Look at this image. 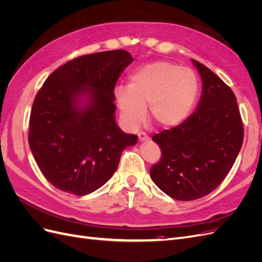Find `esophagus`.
<instances>
[{"label": "esophagus", "instance_id": "1", "mask_svg": "<svg viewBox=\"0 0 262 262\" xmlns=\"http://www.w3.org/2000/svg\"><path fill=\"white\" fill-rule=\"evenodd\" d=\"M138 136H139V142H141V143H142V142H147L148 141V137L146 136L144 132H140Z\"/></svg>", "mask_w": 262, "mask_h": 262}]
</instances>
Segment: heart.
Here are the masks:
<instances>
[{"instance_id": "1", "label": "heart", "mask_w": 262, "mask_h": 262, "mask_svg": "<svg viewBox=\"0 0 262 262\" xmlns=\"http://www.w3.org/2000/svg\"><path fill=\"white\" fill-rule=\"evenodd\" d=\"M199 81L189 68L169 61L148 63L129 76V86H117L115 98L124 123L134 129L145 119L170 129L184 122L195 104Z\"/></svg>"}]
</instances>
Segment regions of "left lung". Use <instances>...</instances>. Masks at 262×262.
I'll use <instances>...</instances> for the list:
<instances>
[{
    "label": "left lung",
    "instance_id": "1",
    "mask_svg": "<svg viewBox=\"0 0 262 262\" xmlns=\"http://www.w3.org/2000/svg\"><path fill=\"white\" fill-rule=\"evenodd\" d=\"M192 63L202 81L200 100L181 124L153 137L162 158L149 170L154 184L180 201L212 192L233 167L244 140L234 93L210 69Z\"/></svg>",
    "mask_w": 262,
    "mask_h": 262
}]
</instances>
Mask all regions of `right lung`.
Masks as SVG:
<instances>
[{"mask_svg": "<svg viewBox=\"0 0 262 262\" xmlns=\"http://www.w3.org/2000/svg\"><path fill=\"white\" fill-rule=\"evenodd\" d=\"M133 62L125 50L83 55L47 78L31 108L29 146L39 169L62 191L85 195L113 177L122 150L137 144L115 118L114 90Z\"/></svg>", "mask_w": 262, "mask_h": 262, "instance_id": "1", "label": "right lung"}]
</instances>
